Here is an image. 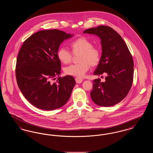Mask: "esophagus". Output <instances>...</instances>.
<instances>
[{
    "label": "esophagus",
    "instance_id": "1",
    "mask_svg": "<svg viewBox=\"0 0 153 153\" xmlns=\"http://www.w3.org/2000/svg\"><path fill=\"white\" fill-rule=\"evenodd\" d=\"M75 80L76 81V83H77V84H80L82 82V79H81L80 77H76L75 79Z\"/></svg>",
    "mask_w": 153,
    "mask_h": 153
}]
</instances>
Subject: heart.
Masks as SVG:
<instances>
[{
    "label": "heart",
    "instance_id": "heart-1",
    "mask_svg": "<svg viewBox=\"0 0 153 153\" xmlns=\"http://www.w3.org/2000/svg\"><path fill=\"white\" fill-rule=\"evenodd\" d=\"M73 54L80 53L79 64H73L66 67L65 73L76 77H82L88 71L89 65L91 66L97 65L101 59V53L99 48L94 47L92 41L86 37H80L70 44ZM57 57L59 60L64 64L71 62L73 55L66 49L61 48L58 51Z\"/></svg>",
    "mask_w": 153,
    "mask_h": 153
}]
</instances>
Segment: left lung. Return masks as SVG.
<instances>
[{"mask_svg":"<svg viewBox=\"0 0 153 153\" xmlns=\"http://www.w3.org/2000/svg\"><path fill=\"white\" fill-rule=\"evenodd\" d=\"M83 33L100 38L102 56L94 74L107 75L104 82L100 79L92 81L91 99L99 106L114 105L126 97L132 84L134 62L131 53L122 36L110 27L99 26Z\"/></svg>","mask_w":153,"mask_h":153,"instance_id":"1","label":"left lung"}]
</instances>
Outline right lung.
I'll return each mask as SVG.
<instances>
[{
    "label": "right lung",
    "mask_w": 153,
    "mask_h": 153,
    "mask_svg": "<svg viewBox=\"0 0 153 153\" xmlns=\"http://www.w3.org/2000/svg\"><path fill=\"white\" fill-rule=\"evenodd\" d=\"M73 36L59 30H41L22 45L16 59L17 84L25 97L39 109H57L71 97L76 84L73 77H59L56 83L52 80L61 73L59 45Z\"/></svg>",
    "instance_id": "obj_1"
}]
</instances>
